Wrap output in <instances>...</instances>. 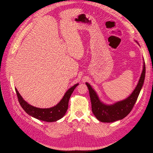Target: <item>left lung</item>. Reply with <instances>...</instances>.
<instances>
[{
    "label": "left lung",
    "instance_id": "left-lung-1",
    "mask_svg": "<svg viewBox=\"0 0 153 153\" xmlns=\"http://www.w3.org/2000/svg\"><path fill=\"white\" fill-rule=\"evenodd\" d=\"M145 77V64L143 62V68L141 75L140 79L134 91L128 98L117 102L111 105H107L100 101L95 90L88 83L86 85L88 87L89 96L91 102V108L93 114L97 119L102 122H113L117 120H122L128 116L131 111L135 104L139 93L143 85Z\"/></svg>",
    "mask_w": 153,
    "mask_h": 153
}]
</instances>
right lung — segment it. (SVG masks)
Listing matches in <instances>:
<instances>
[{
	"label": "right lung",
	"mask_w": 153,
	"mask_h": 153,
	"mask_svg": "<svg viewBox=\"0 0 153 153\" xmlns=\"http://www.w3.org/2000/svg\"><path fill=\"white\" fill-rule=\"evenodd\" d=\"M79 84L77 83L71 87L65 93L63 98L58 104L49 108H39L30 105L22 98L17 89L15 88V89L16 94H17L18 101L20 104L22 108L25 110V112L33 118L42 120V121L53 122L61 119L65 115L68 108V102H69L71 94L75 88Z\"/></svg>",
	"instance_id": "right-lung-1"
}]
</instances>
